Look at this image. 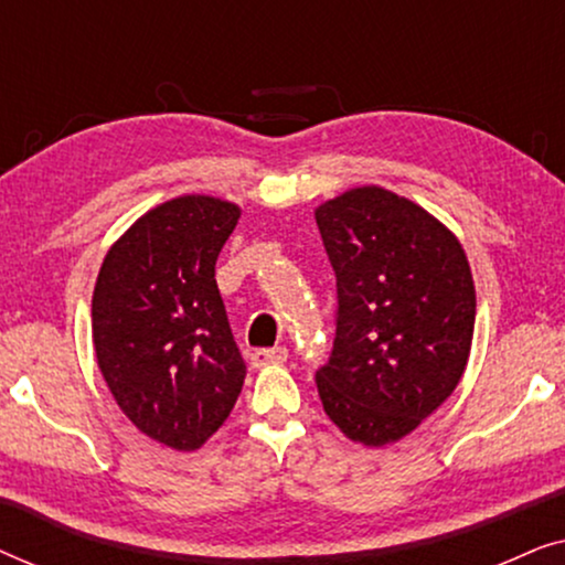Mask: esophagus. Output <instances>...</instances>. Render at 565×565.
I'll use <instances>...</instances> for the list:
<instances>
[{"label": "esophagus", "instance_id": "esophagus-1", "mask_svg": "<svg viewBox=\"0 0 565 565\" xmlns=\"http://www.w3.org/2000/svg\"><path fill=\"white\" fill-rule=\"evenodd\" d=\"M285 360H288V350H285V347H267V350L252 352V365H254V367L282 365Z\"/></svg>", "mask_w": 565, "mask_h": 565}]
</instances>
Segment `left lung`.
<instances>
[{
  "instance_id": "left-lung-1",
  "label": "left lung",
  "mask_w": 565,
  "mask_h": 565,
  "mask_svg": "<svg viewBox=\"0 0 565 565\" xmlns=\"http://www.w3.org/2000/svg\"><path fill=\"white\" fill-rule=\"evenodd\" d=\"M337 275L334 347L316 370L323 412L354 443L406 437L460 383L476 323L466 252L443 223L383 188L316 207Z\"/></svg>"
}]
</instances>
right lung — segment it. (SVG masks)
Here are the masks:
<instances>
[{
  "instance_id": "add662e5",
  "label": "right lung",
  "mask_w": 565,
  "mask_h": 565,
  "mask_svg": "<svg viewBox=\"0 0 565 565\" xmlns=\"http://www.w3.org/2000/svg\"><path fill=\"white\" fill-rule=\"evenodd\" d=\"M242 211L184 195L138 218L99 267L97 365L122 414L174 450H198L228 419L246 377L215 282Z\"/></svg>"
}]
</instances>
